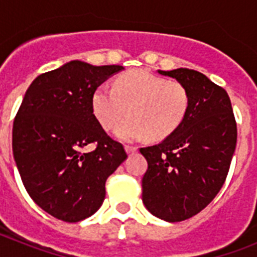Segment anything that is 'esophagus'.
Instances as JSON below:
<instances>
[{
    "label": "esophagus",
    "mask_w": 257,
    "mask_h": 257,
    "mask_svg": "<svg viewBox=\"0 0 257 257\" xmlns=\"http://www.w3.org/2000/svg\"><path fill=\"white\" fill-rule=\"evenodd\" d=\"M124 149H126V152L128 154H133L138 151V148H136V147H131V145H126V147H124Z\"/></svg>",
    "instance_id": "obj_1"
}]
</instances>
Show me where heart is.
<instances>
[{
  "label": "heart",
  "mask_w": 257,
  "mask_h": 257,
  "mask_svg": "<svg viewBox=\"0 0 257 257\" xmlns=\"http://www.w3.org/2000/svg\"><path fill=\"white\" fill-rule=\"evenodd\" d=\"M190 108L187 86L175 79L156 76L147 69H134L117 77L113 88L99 86L92 95V109L105 130H115L124 142L145 136L161 140L185 121Z\"/></svg>",
  "instance_id": "b5f03b06"
}]
</instances>
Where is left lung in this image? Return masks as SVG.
<instances>
[{
  "label": "left lung",
  "instance_id": "1",
  "mask_svg": "<svg viewBox=\"0 0 257 257\" xmlns=\"http://www.w3.org/2000/svg\"><path fill=\"white\" fill-rule=\"evenodd\" d=\"M187 86L190 108L185 121L160 144L140 148L148 161L143 202L169 222L201 212L225 183L237 144L230 99L205 74L188 68L158 70Z\"/></svg>",
  "mask_w": 257,
  "mask_h": 257
}]
</instances>
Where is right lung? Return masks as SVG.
Listing matches in <instances>:
<instances>
[{
  "label": "right lung",
  "mask_w": 257,
  "mask_h": 257,
  "mask_svg": "<svg viewBox=\"0 0 257 257\" xmlns=\"http://www.w3.org/2000/svg\"><path fill=\"white\" fill-rule=\"evenodd\" d=\"M122 69L69 61L40 74L24 95L14 119V158L31 198L56 219L77 222L96 212L106 179L127 158L92 109L95 90Z\"/></svg>",
  "instance_id": "1"
}]
</instances>
